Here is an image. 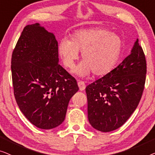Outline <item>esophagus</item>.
I'll use <instances>...</instances> for the list:
<instances>
[{"instance_id": "34e87169", "label": "esophagus", "mask_w": 155, "mask_h": 155, "mask_svg": "<svg viewBox=\"0 0 155 155\" xmlns=\"http://www.w3.org/2000/svg\"><path fill=\"white\" fill-rule=\"evenodd\" d=\"M78 86L81 91H84L85 88H86V84H85L84 81H78Z\"/></svg>"}]
</instances>
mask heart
Returning <instances> with one entry per match:
<instances>
[{
  "label": "heart",
  "instance_id": "obj_1",
  "mask_svg": "<svg viewBox=\"0 0 155 155\" xmlns=\"http://www.w3.org/2000/svg\"><path fill=\"white\" fill-rule=\"evenodd\" d=\"M123 43L120 37L108 30L99 28L79 30L70 40L59 43L58 55L63 64L72 69L81 51V60L73 73L85 77L91 73L95 76L107 74L114 68L120 58Z\"/></svg>",
  "mask_w": 155,
  "mask_h": 155
}]
</instances>
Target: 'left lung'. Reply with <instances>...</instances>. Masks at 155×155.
<instances>
[{
  "mask_svg": "<svg viewBox=\"0 0 155 155\" xmlns=\"http://www.w3.org/2000/svg\"><path fill=\"white\" fill-rule=\"evenodd\" d=\"M146 69L145 57L137 38L129 55L86 87L88 121L95 129L110 132L128 120L142 96Z\"/></svg>",
  "mask_w": 155,
  "mask_h": 155,
  "instance_id": "left-lung-1",
  "label": "left lung"
}]
</instances>
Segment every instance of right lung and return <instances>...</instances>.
Here are the masks:
<instances>
[{
    "label": "right lung",
    "mask_w": 155,
    "mask_h": 155,
    "mask_svg": "<svg viewBox=\"0 0 155 155\" xmlns=\"http://www.w3.org/2000/svg\"><path fill=\"white\" fill-rule=\"evenodd\" d=\"M11 70L15 100L26 118L41 129L60 126L78 87L59 64L54 34L39 23L26 26L13 51Z\"/></svg>",
    "instance_id": "right-lung-1"
}]
</instances>
